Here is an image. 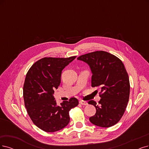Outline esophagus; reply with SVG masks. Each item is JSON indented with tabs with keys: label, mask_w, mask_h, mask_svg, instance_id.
I'll return each mask as SVG.
<instances>
[{
	"label": "esophagus",
	"mask_w": 149,
	"mask_h": 149,
	"mask_svg": "<svg viewBox=\"0 0 149 149\" xmlns=\"http://www.w3.org/2000/svg\"><path fill=\"white\" fill-rule=\"evenodd\" d=\"M79 103L80 104H81V105H84V106H86V105H87V104H88V102H86V101H80L79 102Z\"/></svg>",
	"instance_id": "34e87169"
}]
</instances>
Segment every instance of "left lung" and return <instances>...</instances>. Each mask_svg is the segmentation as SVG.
Masks as SVG:
<instances>
[{
    "instance_id": "obj_1",
    "label": "left lung",
    "mask_w": 149,
    "mask_h": 149,
    "mask_svg": "<svg viewBox=\"0 0 149 149\" xmlns=\"http://www.w3.org/2000/svg\"><path fill=\"white\" fill-rule=\"evenodd\" d=\"M77 59L90 65L91 86L101 88L98 104L93 100L88 102L96 109L95 115L90 118V122L104 128L117 124L125 113L130 91L129 77L122 61L104 51L81 55Z\"/></svg>"
}]
</instances>
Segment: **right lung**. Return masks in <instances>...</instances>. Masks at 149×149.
I'll use <instances>...</instances> for the list:
<instances>
[{
	"label": "right lung",
	"instance_id": "1",
	"mask_svg": "<svg viewBox=\"0 0 149 149\" xmlns=\"http://www.w3.org/2000/svg\"><path fill=\"white\" fill-rule=\"evenodd\" d=\"M77 56L45 57L29 69L23 86L24 106L32 122L42 130L53 133L64 128L70 122L69 111L78 106L71 97L57 106L53 93L61 83L62 70Z\"/></svg>",
	"mask_w": 149,
	"mask_h": 149
}]
</instances>
